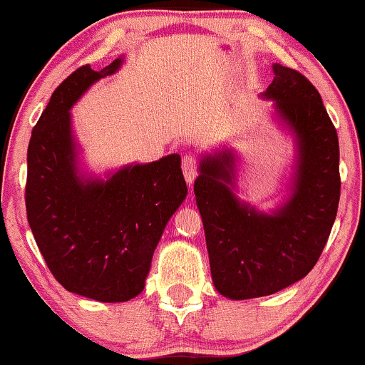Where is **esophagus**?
<instances>
[{
  "instance_id": "34e87169",
  "label": "esophagus",
  "mask_w": 365,
  "mask_h": 365,
  "mask_svg": "<svg viewBox=\"0 0 365 365\" xmlns=\"http://www.w3.org/2000/svg\"><path fill=\"white\" fill-rule=\"evenodd\" d=\"M182 170L185 182L188 185H192L197 177V159L194 156H190V154H185V156L182 158Z\"/></svg>"
}]
</instances>
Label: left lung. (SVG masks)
<instances>
[{
	"instance_id": "obj_1",
	"label": "left lung",
	"mask_w": 365,
	"mask_h": 365,
	"mask_svg": "<svg viewBox=\"0 0 365 365\" xmlns=\"http://www.w3.org/2000/svg\"><path fill=\"white\" fill-rule=\"evenodd\" d=\"M261 98L293 142L287 195L262 211L242 199L238 154L223 145L199 159L194 183L211 276L226 299L273 295L316 266L340 202V148L319 92L302 73L273 63Z\"/></svg>"
}]
</instances>
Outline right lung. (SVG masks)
I'll return each instance as SVG.
<instances>
[{
	"label": "right lung",
	"mask_w": 365,
	"mask_h": 365,
	"mask_svg": "<svg viewBox=\"0 0 365 365\" xmlns=\"http://www.w3.org/2000/svg\"><path fill=\"white\" fill-rule=\"evenodd\" d=\"M123 61L99 72L82 66L53 92L29 142L25 188L29 225L58 283L111 304L144 290L154 250L187 197L178 154L103 175L82 161L70 111Z\"/></svg>",
	"instance_id": "obj_1"
}]
</instances>
